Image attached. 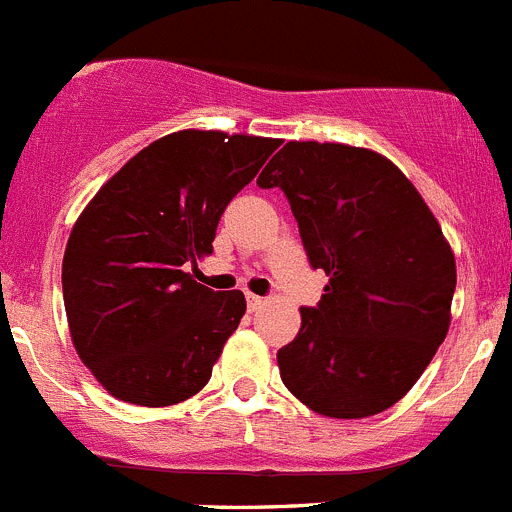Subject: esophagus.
I'll return each instance as SVG.
<instances>
[{
  "instance_id": "1",
  "label": "esophagus",
  "mask_w": 512,
  "mask_h": 512,
  "mask_svg": "<svg viewBox=\"0 0 512 512\" xmlns=\"http://www.w3.org/2000/svg\"><path fill=\"white\" fill-rule=\"evenodd\" d=\"M245 297H247V307H250L252 312H255V310H260V307L265 305V297H260V295H252V292H247Z\"/></svg>"
}]
</instances>
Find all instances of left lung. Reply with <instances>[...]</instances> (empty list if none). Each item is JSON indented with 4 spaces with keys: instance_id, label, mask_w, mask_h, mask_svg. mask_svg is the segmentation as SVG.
Instances as JSON below:
<instances>
[{
    "instance_id": "left-lung-1",
    "label": "left lung",
    "mask_w": 512,
    "mask_h": 512,
    "mask_svg": "<svg viewBox=\"0 0 512 512\" xmlns=\"http://www.w3.org/2000/svg\"><path fill=\"white\" fill-rule=\"evenodd\" d=\"M285 192L312 270L330 282L277 350L285 388L327 418L398 403L445 340L455 257L413 182L372 150L287 142L257 177Z\"/></svg>"
}]
</instances>
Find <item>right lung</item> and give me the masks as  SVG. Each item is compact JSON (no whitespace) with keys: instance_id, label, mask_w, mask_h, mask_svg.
Here are the masks:
<instances>
[{"instance_id":"1","label":"right lung","mask_w":512,"mask_h":512,"mask_svg":"<svg viewBox=\"0 0 512 512\" xmlns=\"http://www.w3.org/2000/svg\"><path fill=\"white\" fill-rule=\"evenodd\" d=\"M280 140L182 130L137 152L74 222L62 260L69 335L102 388L167 408L207 385L245 315L240 290L215 292L190 265Z\"/></svg>"}]
</instances>
